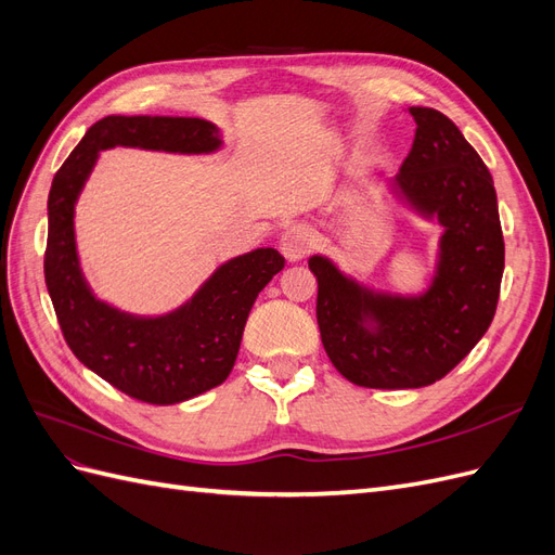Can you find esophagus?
<instances>
[{"mask_svg":"<svg viewBox=\"0 0 555 555\" xmlns=\"http://www.w3.org/2000/svg\"><path fill=\"white\" fill-rule=\"evenodd\" d=\"M312 243H314L312 229L298 224V227H292L282 233L280 249L287 261H300L312 249Z\"/></svg>","mask_w":555,"mask_h":555,"instance_id":"1","label":"esophagus"}]
</instances>
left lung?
I'll list each match as a JSON object with an SVG mask.
<instances>
[{
    "label": "left lung",
    "instance_id": "obj_1",
    "mask_svg": "<svg viewBox=\"0 0 555 555\" xmlns=\"http://www.w3.org/2000/svg\"><path fill=\"white\" fill-rule=\"evenodd\" d=\"M408 113L414 143L389 190L442 227L426 289H375L326 255L308 259L326 354L343 377L371 389H418L456 367L489 331L505 271L498 196L477 150L440 111Z\"/></svg>",
    "mask_w": 555,
    "mask_h": 555
}]
</instances>
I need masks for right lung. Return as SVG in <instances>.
I'll list each match as a JSON object with an SVG mask.
<instances>
[{"label": "right lung", "instance_id": "add662e5", "mask_svg": "<svg viewBox=\"0 0 555 555\" xmlns=\"http://www.w3.org/2000/svg\"><path fill=\"white\" fill-rule=\"evenodd\" d=\"M222 145L220 129L201 117L108 115L86 131L48 194L43 271L64 340L92 373L153 405H176L229 377L247 314L259 292L282 271L284 259L273 247H257L217 266L182 306L169 312H125L96 298L82 275L76 204L104 150L212 155Z\"/></svg>", "mask_w": 555, "mask_h": 555}]
</instances>
